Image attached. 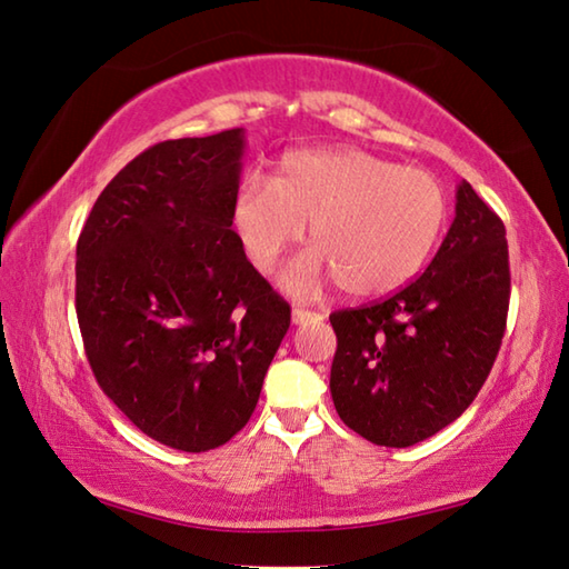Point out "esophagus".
<instances>
[{"instance_id":"34e87169","label":"esophagus","mask_w":569,"mask_h":569,"mask_svg":"<svg viewBox=\"0 0 569 569\" xmlns=\"http://www.w3.org/2000/svg\"><path fill=\"white\" fill-rule=\"evenodd\" d=\"M293 323H311V320H320L323 316L316 313V311H308V308H293Z\"/></svg>"}]
</instances>
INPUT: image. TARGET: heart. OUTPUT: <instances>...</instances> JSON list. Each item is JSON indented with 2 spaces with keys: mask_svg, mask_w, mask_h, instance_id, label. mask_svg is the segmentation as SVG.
Returning a JSON list of instances; mask_svg holds the SVG:
<instances>
[{
  "mask_svg": "<svg viewBox=\"0 0 569 569\" xmlns=\"http://www.w3.org/2000/svg\"><path fill=\"white\" fill-rule=\"evenodd\" d=\"M233 229L258 271H271L303 239L316 249L281 276L288 293L311 298L328 281L356 298L398 291L442 233L448 201L440 181L358 149H303L278 161L276 179L249 173L233 199Z\"/></svg>",
  "mask_w": 569,
  "mask_h": 569,
  "instance_id": "obj_1",
  "label": "heart"
}]
</instances>
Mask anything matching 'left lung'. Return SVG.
<instances>
[{"mask_svg": "<svg viewBox=\"0 0 569 569\" xmlns=\"http://www.w3.org/2000/svg\"><path fill=\"white\" fill-rule=\"evenodd\" d=\"M508 306L505 223L462 181L456 221L426 273L383 301L330 313L338 338L330 396L340 420L386 448L436 436L488 380Z\"/></svg>", "mask_w": 569, "mask_h": 569, "instance_id": "obj_1", "label": "left lung"}]
</instances>
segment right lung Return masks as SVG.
I'll return each mask as SVG.
<instances>
[{
	"label": "right lung",
	"instance_id": "right-lung-1",
	"mask_svg": "<svg viewBox=\"0 0 569 569\" xmlns=\"http://www.w3.org/2000/svg\"><path fill=\"white\" fill-rule=\"evenodd\" d=\"M243 129L153 143L77 241V318L99 388L161 446L206 452L256 410L291 306L233 226Z\"/></svg>",
	"mask_w": 569,
	"mask_h": 569
}]
</instances>
